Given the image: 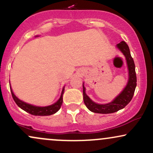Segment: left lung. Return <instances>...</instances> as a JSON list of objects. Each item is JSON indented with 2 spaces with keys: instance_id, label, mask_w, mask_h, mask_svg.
<instances>
[{
  "instance_id": "obj_1",
  "label": "left lung",
  "mask_w": 153,
  "mask_h": 153,
  "mask_svg": "<svg viewBox=\"0 0 153 153\" xmlns=\"http://www.w3.org/2000/svg\"><path fill=\"white\" fill-rule=\"evenodd\" d=\"M117 47L122 51L127 59L128 69H129V81L124 91L112 102L107 103V104H98L91 101L88 96L85 94V88L82 85L84 103L87 108L91 111L94 112V113L111 114L118 111L119 110L122 109L127 106L128 103L130 102L134 96L135 88L137 86V76L134 60L131 56L129 47L125 42H121L117 45Z\"/></svg>"
}]
</instances>
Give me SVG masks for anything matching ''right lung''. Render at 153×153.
<instances>
[{
	"label": "right lung",
	"instance_id": "1",
	"mask_svg": "<svg viewBox=\"0 0 153 153\" xmlns=\"http://www.w3.org/2000/svg\"><path fill=\"white\" fill-rule=\"evenodd\" d=\"M64 91H65V88H63L60 98H59V99L55 103H54V104L51 105V106H49L39 107V106H32V105L29 104V103H26L25 102H24V101L19 100L18 98L13 94V91H12L11 88H10V92H11L12 97H13V99L14 100L16 103L18 105V106L20 107L22 109L25 111L27 112V113L35 115V116H50V115L53 114H55L56 112L60 108L61 106H62V95L64 94Z\"/></svg>",
	"mask_w": 153,
	"mask_h": 153
}]
</instances>
